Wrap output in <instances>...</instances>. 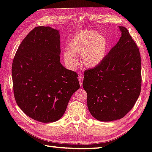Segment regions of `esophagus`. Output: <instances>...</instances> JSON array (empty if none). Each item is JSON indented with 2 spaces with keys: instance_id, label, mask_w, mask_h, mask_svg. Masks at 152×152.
Wrapping results in <instances>:
<instances>
[{
  "instance_id": "1",
  "label": "esophagus",
  "mask_w": 152,
  "mask_h": 152,
  "mask_svg": "<svg viewBox=\"0 0 152 152\" xmlns=\"http://www.w3.org/2000/svg\"><path fill=\"white\" fill-rule=\"evenodd\" d=\"M78 80L79 81V84L80 85V86H82V81H83V77L82 75H79L78 77Z\"/></svg>"
}]
</instances>
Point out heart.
Returning <instances> with one entry per match:
<instances>
[{
  "mask_svg": "<svg viewBox=\"0 0 152 152\" xmlns=\"http://www.w3.org/2000/svg\"><path fill=\"white\" fill-rule=\"evenodd\" d=\"M108 41L98 32L84 31L77 34L70 40L68 50L63 53L66 66L74 68L78 64L77 56L80 54L82 65L86 68H94L102 62L108 49Z\"/></svg>",
  "mask_w": 152,
  "mask_h": 152,
  "instance_id": "1",
  "label": "heart"
}]
</instances>
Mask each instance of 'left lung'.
<instances>
[{
    "instance_id": "8db88e82",
    "label": "left lung",
    "mask_w": 152,
    "mask_h": 152,
    "mask_svg": "<svg viewBox=\"0 0 152 152\" xmlns=\"http://www.w3.org/2000/svg\"><path fill=\"white\" fill-rule=\"evenodd\" d=\"M121 37L99 65L86 70L82 86L87 107L96 119L110 122L123 118L133 108L141 87L138 48L124 26Z\"/></svg>"
}]
</instances>
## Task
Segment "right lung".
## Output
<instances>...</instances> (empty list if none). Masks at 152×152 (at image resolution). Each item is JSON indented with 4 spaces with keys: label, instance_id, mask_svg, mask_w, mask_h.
<instances>
[{
    "label": "right lung",
    "instance_id": "1",
    "mask_svg": "<svg viewBox=\"0 0 152 152\" xmlns=\"http://www.w3.org/2000/svg\"><path fill=\"white\" fill-rule=\"evenodd\" d=\"M59 39V30L37 26L23 40L12 61L16 103L26 115L43 123L60 119L80 87L77 73L60 63Z\"/></svg>",
    "mask_w": 152,
    "mask_h": 152
}]
</instances>
